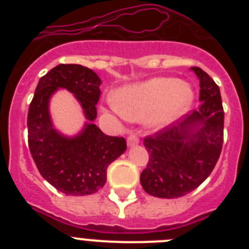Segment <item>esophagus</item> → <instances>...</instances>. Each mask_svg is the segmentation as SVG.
Here are the masks:
<instances>
[{"label": "esophagus", "instance_id": "esophagus-1", "mask_svg": "<svg viewBox=\"0 0 249 249\" xmlns=\"http://www.w3.org/2000/svg\"><path fill=\"white\" fill-rule=\"evenodd\" d=\"M138 143H140V140H138V137L136 135H129L128 137H127V144H128L129 147H133Z\"/></svg>", "mask_w": 249, "mask_h": 249}]
</instances>
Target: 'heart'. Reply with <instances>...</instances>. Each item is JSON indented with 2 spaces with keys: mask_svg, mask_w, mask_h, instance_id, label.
<instances>
[{
  "mask_svg": "<svg viewBox=\"0 0 249 249\" xmlns=\"http://www.w3.org/2000/svg\"><path fill=\"white\" fill-rule=\"evenodd\" d=\"M195 93L188 83L172 77H156L123 86L113 93L112 108L127 120L147 117L151 127H163L191 108Z\"/></svg>",
  "mask_w": 249,
  "mask_h": 249,
  "instance_id": "1",
  "label": "heart"
}]
</instances>
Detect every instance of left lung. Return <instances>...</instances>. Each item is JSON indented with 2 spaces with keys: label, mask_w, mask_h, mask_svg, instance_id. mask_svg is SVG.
I'll return each instance as SVG.
<instances>
[{
  "label": "left lung",
  "mask_w": 249,
  "mask_h": 249,
  "mask_svg": "<svg viewBox=\"0 0 249 249\" xmlns=\"http://www.w3.org/2000/svg\"><path fill=\"white\" fill-rule=\"evenodd\" d=\"M191 70L199 80V108L144 138L149 160L141 184L158 198L192 192L211 175L221 155L224 112L219 87L199 67Z\"/></svg>",
  "instance_id": "obj_1"
}]
</instances>
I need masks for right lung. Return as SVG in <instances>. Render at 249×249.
Wrapping results in <instances>:
<instances>
[{"instance_id":"1","label":"right lung","mask_w":249,"mask_h":249,"mask_svg":"<svg viewBox=\"0 0 249 249\" xmlns=\"http://www.w3.org/2000/svg\"><path fill=\"white\" fill-rule=\"evenodd\" d=\"M101 80L81 65H58L41 77L28 108V147L39 173L68 196L96 193L107 179V167L126 151V140L105 135L93 123L97 117ZM59 88L80 102L88 122L73 138L58 132L49 114V101Z\"/></svg>"}]
</instances>
